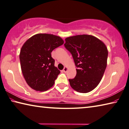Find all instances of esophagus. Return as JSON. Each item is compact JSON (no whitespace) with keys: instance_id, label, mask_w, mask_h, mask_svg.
<instances>
[{"instance_id":"1","label":"esophagus","mask_w":129,"mask_h":129,"mask_svg":"<svg viewBox=\"0 0 129 129\" xmlns=\"http://www.w3.org/2000/svg\"><path fill=\"white\" fill-rule=\"evenodd\" d=\"M67 71V67H64V69H63V72H64V73H66Z\"/></svg>"}]
</instances>
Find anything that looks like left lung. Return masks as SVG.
<instances>
[{"mask_svg":"<svg viewBox=\"0 0 129 129\" xmlns=\"http://www.w3.org/2000/svg\"><path fill=\"white\" fill-rule=\"evenodd\" d=\"M65 48L72 55L77 75L69 79L71 87L77 92L87 93L101 82L107 66L108 51L100 39L89 35H79L65 39Z\"/></svg>","mask_w":129,"mask_h":129,"instance_id":"obj_1","label":"left lung"}]
</instances>
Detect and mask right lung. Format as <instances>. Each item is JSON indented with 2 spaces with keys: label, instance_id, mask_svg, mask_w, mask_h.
Returning a JSON list of instances; mask_svg holds the SVG:
<instances>
[{
  "label": "right lung",
  "instance_id": "obj_1",
  "mask_svg": "<svg viewBox=\"0 0 129 129\" xmlns=\"http://www.w3.org/2000/svg\"><path fill=\"white\" fill-rule=\"evenodd\" d=\"M64 42L58 36L38 34L31 37L21 48V69L27 83L36 91H44L55 83L60 71L54 66L51 52Z\"/></svg>",
  "mask_w": 129,
  "mask_h": 129
}]
</instances>
